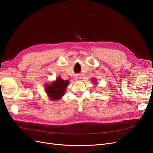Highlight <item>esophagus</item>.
Segmentation results:
<instances>
[{
    "label": "esophagus",
    "mask_w": 153,
    "mask_h": 153,
    "mask_svg": "<svg viewBox=\"0 0 153 153\" xmlns=\"http://www.w3.org/2000/svg\"><path fill=\"white\" fill-rule=\"evenodd\" d=\"M76 79L77 80H79L80 79H81V77H80V76L79 75H77L76 76Z\"/></svg>",
    "instance_id": "34e87169"
}]
</instances>
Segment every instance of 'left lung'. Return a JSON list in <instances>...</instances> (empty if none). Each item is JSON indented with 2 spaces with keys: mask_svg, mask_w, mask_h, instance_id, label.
Listing matches in <instances>:
<instances>
[{
  "mask_svg": "<svg viewBox=\"0 0 153 153\" xmlns=\"http://www.w3.org/2000/svg\"><path fill=\"white\" fill-rule=\"evenodd\" d=\"M92 81H93L94 83H96V79H93V80H92Z\"/></svg>",
  "mask_w": 153,
  "mask_h": 153,
  "instance_id": "left-lung-1",
  "label": "left lung"
}]
</instances>
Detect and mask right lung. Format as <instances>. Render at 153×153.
Returning a JSON list of instances; mask_svg holds the SVG:
<instances>
[{
  "label": "right lung",
  "mask_w": 153,
  "mask_h": 153,
  "mask_svg": "<svg viewBox=\"0 0 153 153\" xmlns=\"http://www.w3.org/2000/svg\"><path fill=\"white\" fill-rule=\"evenodd\" d=\"M69 84L68 80H64L61 77H57L56 80L50 84L45 85V91L50 100H59L65 94Z\"/></svg>",
  "instance_id": "add662e5"
}]
</instances>
